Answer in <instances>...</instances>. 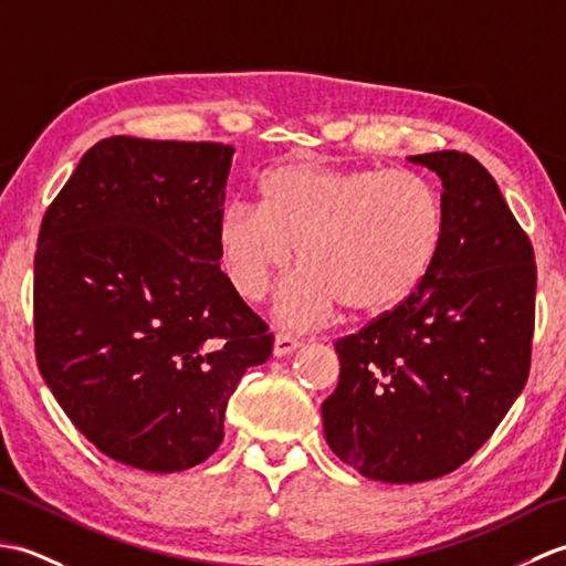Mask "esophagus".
<instances>
[{"instance_id": "1", "label": "esophagus", "mask_w": 566, "mask_h": 566, "mask_svg": "<svg viewBox=\"0 0 566 566\" xmlns=\"http://www.w3.org/2000/svg\"><path fill=\"white\" fill-rule=\"evenodd\" d=\"M298 347V340L294 338V335H286V333H276L274 335V357H286V355H292L294 350Z\"/></svg>"}]
</instances>
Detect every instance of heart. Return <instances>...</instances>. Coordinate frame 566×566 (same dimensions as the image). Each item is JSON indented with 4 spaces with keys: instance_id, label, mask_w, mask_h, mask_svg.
Masks as SVG:
<instances>
[{
    "instance_id": "b5f03b06",
    "label": "heart",
    "mask_w": 566,
    "mask_h": 566,
    "mask_svg": "<svg viewBox=\"0 0 566 566\" xmlns=\"http://www.w3.org/2000/svg\"><path fill=\"white\" fill-rule=\"evenodd\" d=\"M260 207L231 203L216 248L233 290L260 302L294 260L304 264L274 298L286 328L326 326L340 308L381 316L399 308L436 268L444 203L428 177L381 167L286 160L258 182Z\"/></svg>"
}]
</instances>
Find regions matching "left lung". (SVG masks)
<instances>
[{
  "instance_id": "8db88e82",
  "label": "left lung",
  "mask_w": 566,
  "mask_h": 566,
  "mask_svg": "<svg viewBox=\"0 0 566 566\" xmlns=\"http://www.w3.org/2000/svg\"><path fill=\"white\" fill-rule=\"evenodd\" d=\"M442 182L444 243L413 296L335 343L340 379L321 406L328 448L384 484L464 464L531 371L535 255L496 179L467 153L411 155Z\"/></svg>"
}]
</instances>
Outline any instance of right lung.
<instances>
[{"label": "right lung", "mask_w": 566, "mask_h": 566, "mask_svg": "<svg viewBox=\"0 0 566 566\" xmlns=\"http://www.w3.org/2000/svg\"><path fill=\"white\" fill-rule=\"evenodd\" d=\"M233 153L104 138L41 223V375L94 448L143 472H182L219 450L240 377L272 355L216 248Z\"/></svg>", "instance_id": "right-lung-1"}]
</instances>
